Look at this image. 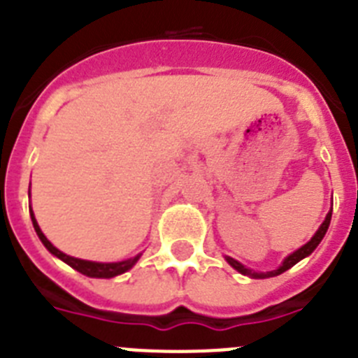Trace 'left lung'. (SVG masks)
<instances>
[{
	"label": "left lung",
	"instance_id": "obj_1",
	"mask_svg": "<svg viewBox=\"0 0 358 358\" xmlns=\"http://www.w3.org/2000/svg\"><path fill=\"white\" fill-rule=\"evenodd\" d=\"M330 220H331V210L328 211L327 218H324V222H322L321 226H319V229L315 231V235L312 236V238H310V242H306L305 245H303V248H299V249H297V251H294L292 255L287 256L285 260H283V264H281L280 267L276 268V271H268V273H255V271H251V268H248V267H243V265L240 264V262H236L235 258H229V256H226L227 264H229L233 268H236V271H238L240 274H245V276L260 278V280H264V278L278 276V274L285 273V271H289L290 267H294V265H296L297 262L303 260V258H306V256L312 255V252H314V249L317 248L319 243H321L322 236L327 235L328 226H330Z\"/></svg>",
	"mask_w": 358,
	"mask_h": 358
}]
</instances>
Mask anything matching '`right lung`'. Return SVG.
Listing matches in <instances>:
<instances>
[{
	"label": "right lung",
	"instance_id": "add662e5",
	"mask_svg": "<svg viewBox=\"0 0 358 358\" xmlns=\"http://www.w3.org/2000/svg\"><path fill=\"white\" fill-rule=\"evenodd\" d=\"M30 217H31V222H34V227H36L37 236H39L41 242L44 243V248L48 249V251L52 252L53 256H57V258H61L62 262H66L69 267H73L75 271H78V273L85 274V276H90V278H115V276H118V274L127 273L129 268H131L132 265L136 264V262L140 260L141 255L134 256V258H129V260L115 262V264H100V262H90V260H80V258H73V256L64 255L62 251H59V249H57L55 245H53V243L43 235V231H41L39 224H37L36 217H34V211H31V210H30Z\"/></svg>",
	"mask_w": 358,
	"mask_h": 358
}]
</instances>
